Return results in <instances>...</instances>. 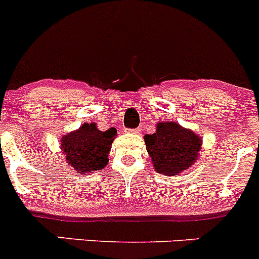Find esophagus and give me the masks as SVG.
I'll return each mask as SVG.
<instances>
[{"label":"esophagus","mask_w":259,"mask_h":259,"mask_svg":"<svg viewBox=\"0 0 259 259\" xmlns=\"http://www.w3.org/2000/svg\"><path fill=\"white\" fill-rule=\"evenodd\" d=\"M131 132L135 133V135H138L141 132V128H135V130H131Z\"/></svg>","instance_id":"34e87169"}]
</instances>
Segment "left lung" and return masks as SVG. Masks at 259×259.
Segmentation results:
<instances>
[{
	"mask_svg": "<svg viewBox=\"0 0 259 259\" xmlns=\"http://www.w3.org/2000/svg\"><path fill=\"white\" fill-rule=\"evenodd\" d=\"M145 143L156 172L172 176L197 161L202 138L177 122H158L156 132L145 136Z\"/></svg>",
	"mask_w": 259,
	"mask_h": 259,
	"instance_id": "8db88e82",
	"label": "left lung"
}]
</instances>
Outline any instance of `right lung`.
Returning <instances> with one entry per match:
<instances>
[{
    "label": "right lung",
    "instance_id": "1",
    "mask_svg": "<svg viewBox=\"0 0 259 259\" xmlns=\"http://www.w3.org/2000/svg\"><path fill=\"white\" fill-rule=\"evenodd\" d=\"M117 136V130L111 127L100 131L96 123H83L78 130L67 133L61 140V149L66 161L78 173H93L105 168L108 153Z\"/></svg>",
    "mask_w": 259,
    "mask_h": 259
}]
</instances>
